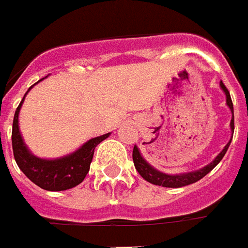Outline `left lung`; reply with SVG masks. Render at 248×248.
<instances>
[{
    "label": "left lung",
    "instance_id": "left-lung-1",
    "mask_svg": "<svg viewBox=\"0 0 248 248\" xmlns=\"http://www.w3.org/2000/svg\"><path fill=\"white\" fill-rule=\"evenodd\" d=\"M220 87L221 90L224 91L225 94V98H227V106L229 108V110L232 113V120H231V131H232V136H233V105H232V99H231V95H229V91L227 90V87L224 86V83L220 81ZM232 140V139H231ZM231 140L228 143L225 144V147L217 154V157L210 162L207 164L203 168L198 169V170H192V172H186V173H177V174H168L161 172L158 169H155L154 167H151L150 164L143 158L140 150L138 149V146H134V151H132V159H134V165H135L136 170L139 172V174L143 177L146 182L151 183L154 186H161V187H168V188H179V187H184V186H188V184H192V183H197L198 180H201L202 177H205L206 174L209 173L212 169H214V167H217V164L220 162L222 157L225 155V153L228 150L229 144H231Z\"/></svg>",
    "mask_w": 248,
    "mask_h": 248
}]
</instances>
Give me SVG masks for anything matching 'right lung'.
Returning <instances> with one entry per match:
<instances>
[{"label": "right lung", "instance_id": "right-lung-1", "mask_svg": "<svg viewBox=\"0 0 248 248\" xmlns=\"http://www.w3.org/2000/svg\"><path fill=\"white\" fill-rule=\"evenodd\" d=\"M43 79H41L39 81H42ZM34 86H31L28 91ZM28 91L24 94L23 101L20 102L19 108L15 112V117H13L12 147H13V155L16 159V164L19 165L20 170L26 174L31 182L43 190L65 191L74 188L84 180L86 174L89 173L90 164L93 161L95 147L106 138H109L110 132L90 139L86 143L81 144L79 149H76L75 151L66 154V155H62V157H58V158L36 157L35 154H32V151L28 149L27 144L24 143V139L21 136L19 127L20 109H21V105L24 102V98L28 94Z\"/></svg>", "mask_w": 248, "mask_h": 248}]
</instances>
